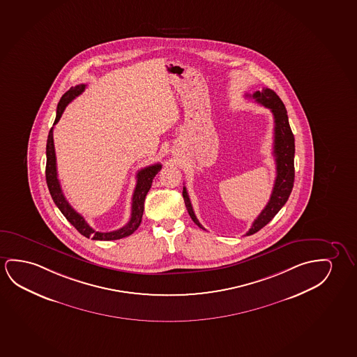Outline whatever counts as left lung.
Returning <instances> with one entry per match:
<instances>
[{"instance_id":"8db88e82","label":"left lung","mask_w":357,"mask_h":357,"mask_svg":"<svg viewBox=\"0 0 357 357\" xmlns=\"http://www.w3.org/2000/svg\"><path fill=\"white\" fill-rule=\"evenodd\" d=\"M249 97L255 99L257 103L269 108L274 115V155L275 162H276V179H275L269 202L266 204V206L264 207L263 211L260 212L258 218L254 220L252 227L247 232V236L258 232L275 218V215L289 200V194L292 192L294 181H295V136L289 128V116L282 100L270 88L257 91L253 96H249ZM183 197L185 202L186 210L189 212L192 221L197 223L199 227L205 229L194 213L185 186L183 188Z\"/></svg>"}]
</instances>
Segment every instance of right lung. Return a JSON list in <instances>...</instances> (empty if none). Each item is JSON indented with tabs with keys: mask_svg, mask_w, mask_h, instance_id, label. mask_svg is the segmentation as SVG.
Returning <instances> with one entry per match:
<instances>
[{
	"mask_svg": "<svg viewBox=\"0 0 357 357\" xmlns=\"http://www.w3.org/2000/svg\"><path fill=\"white\" fill-rule=\"evenodd\" d=\"M84 88H86V84H77L75 87L70 88L68 92L62 96L60 102L57 104L56 118H55L54 125L57 124V121L61 118L66 105L73 99L82 93ZM52 130H54V128H52V130L49 131V136H47L45 176H47V188H49L52 200L55 202V205L59 207V210L62 212V215L82 236L92 238L94 241H115V239L128 237L130 234H132L139 228V223H141L142 215H144V204H145L146 195L151 189L153 178L160 171L162 165L157 163V165H149V167H146L137 173V176H136L137 181H136L134 195H132L131 218H130L129 222L126 223L124 227L113 231V232H97L86 222L83 216H81L76 210H73V206L66 200V197H63L61 185H60V181L57 178L56 155H55V147H54Z\"/></svg>",
	"mask_w": 357,
	"mask_h": 357,
	"instance_id": "1",
	"label": "right lung"
}]
</instances>
